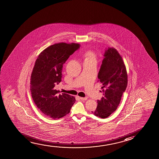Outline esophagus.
I'll return each instance as SVG.
<instances>
[{"instance_id": "obj_1", "label": "esophagus", "mask_w": 159, "mask_h": 159, "mask_svg": "<svg viewBox=\"0 0 159 159\" xmlns=\"http://www.w3.org/2000/svg\"><path fill=\"white\" fill-rule=\"evenodd\" d=\"M79 98L81 99V100H83V101H86L87 99H88V98L87 97H79Z\"/></svg>"}]
</instances>
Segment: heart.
Returning a JSON list of instances; mask_svg holds the SVG:
<instances>
[{
	"label": "heart",
	"mask_w": 159,
	"mask_h": 159,
	"mask_svg": "<svg viewBox=\"0 0 159 159\" xmlns=\"http://www.w3.org/2000/svg\"><path fill=\"white\" fill-rule=\"evenodd\" d=\"M85 60H89V59H96V56L94 54L92 51H87L85 53H84Z\"/></svg>",
	"instance_id": "1"
}]
</instances>
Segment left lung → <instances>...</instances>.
<instances>
[{"mask_svg":"<svg viewBox=\"0 0 159 159\" xmlns=\"http://www.w3.org/2000/svg\"><path fill=\"white\" fill-rule=\"evenodd\" d=\"M98 78L103 85V97L97 101V108L92 113L104 119L116 110L127 86L126 66L115 48H109L106 50Z\"/></svg>","mask_w":159,"mask_h":159,"instance_id":"left-lung-1","label":"left lung"}]
</instances>
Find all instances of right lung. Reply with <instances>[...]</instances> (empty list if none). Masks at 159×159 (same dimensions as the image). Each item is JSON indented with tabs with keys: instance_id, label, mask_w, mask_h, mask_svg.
<instances>
[{
	"instance_id": "right-lung-1",
	"label": "right lung",
	"mask_w": 159,
	"mask_h": 159,
	"mask_svg": "<svg viewBox=\"0 0 159 159\" xmlns=\"http://www.w3.org/2000/svg\"><path fill=\"white\" fill-rule=\"evenodd\" d=\"M79 48L76 43L55 44L43 51L35 63L30 77L32 97L38 108L53 119L69 114L75 102L69 94H58L54 88L61 81L63 65Z\"/></svg>"
}]
</instances>
